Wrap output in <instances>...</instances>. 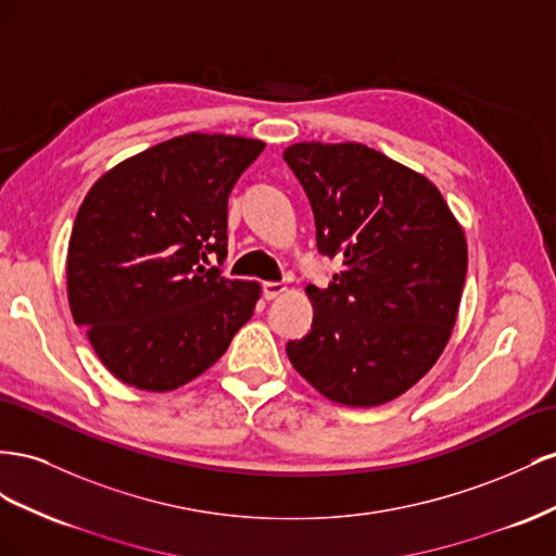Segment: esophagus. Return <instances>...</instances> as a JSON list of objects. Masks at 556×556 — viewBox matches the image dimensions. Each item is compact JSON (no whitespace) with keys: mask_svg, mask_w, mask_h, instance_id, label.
<instances>
[{"mask_svg":"<svg viewBox=\"0 0 556 556\" xmlns=\"http://www.w3.org/2000/svg\"><path fill=\"white\" fill-rule=\"evenodd\" d=\"M283 291H287V283H283V281H265V283H263V298H265V300H275V298H279Z\"/></svg>","mask_w":556,"mask_h":556,"instance_id":"34e87169","label":"esophagus"}]
</instances>
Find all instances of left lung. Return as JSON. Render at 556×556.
<instances>
[{
    "mask_svg": "<svg viewBox=\"0 0 556 556\" xmlns=\"http://www.w3.org/2000/svg\"><path fill=\"white\" fill-rule=\"evenodd\" d=\"M309 198L316 249L340 258L328 289L307 283L312 330L289 361L326 399L372 407L433 368L456 321L468 247L440 190L363 144L283 151Z\"/></svg>",
    "mask_w": 556,
    "mask_h": 556,
    "instance_id": "left-lung-1",
    "label": "left lung"
}]
</instances>
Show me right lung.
Instances as JSON below:
<instances>
[{
    "mask_svg": "<svg viewBox=\"0 0 556 556\" xmlns=\"http://www.w3.org/2000/svg\"><path fill=\"white\" fill-rule=\"evenodd\" d=\"M263 141L190 132L94 181L76 214L67 293L76 326L121 382L172 391L224 356L261 287L228 256V198Z\"/></svg>",
    "mask_w": 556,
    "mask_h": 556,
    "instance_id": "1",
    "label": "right lung"
}]
</instances>
